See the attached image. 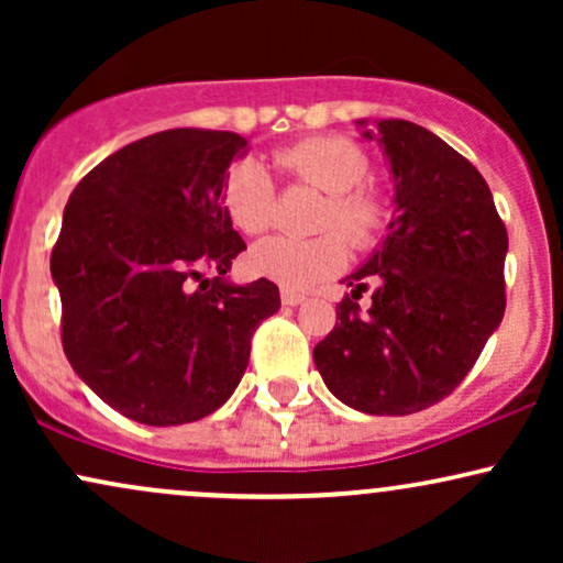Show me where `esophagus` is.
I'll return each mask as SVG.
<instances>
[{"instance_id":"obj_1","label":"esophagus","mask_w":563,"mask_h":563,"mask_svg":"<svg viewBox=\"0 0 563 563\" xmlns=\"http://www.w3.org/2000/svg\"><path fill=\"white\" fill-rule=\"evenodd\" d=\"M280 299H283V303H286V307H299V303H301L303 299H307V296L299 294V290H288V288H283Z\"/></svg>"}]
</instances>
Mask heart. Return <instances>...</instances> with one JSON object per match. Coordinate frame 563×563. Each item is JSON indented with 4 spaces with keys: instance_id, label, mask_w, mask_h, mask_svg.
<instances>
[{
    "instance_id": "heart-1",
    "label": "heart",
    "mask_w": 563,
    "mask_h": 563,
    "mask_svg": "<svg viewBox=\"0 0 563 563\" xmlns=\"http://www.w3.org/2000/svg\"><path fill=\"white\" fill-rule=\"evenodd\" d=\"M283 169L328 192L320 228L341 230L349 243L367 249L389 222V200L367 185L365 151L346 137H309L277 153ZM224 206L241 232L256 235L273 224L275 185L262 161L243 158L224 179ZM346 264V243L339 232L320 238H264L249 251L251 273L267 277L288 290H303Z\"/></svg>"
}]
</instances>
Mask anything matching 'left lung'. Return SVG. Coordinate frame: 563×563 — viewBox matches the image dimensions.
Listing matches in <instances>:
<instances>
[{
    "instance_id": "obj_1",
    "label": "left lung",
    "mask_w": 563,
    "mask_h": 563,
    "mask_svg": "<svg viewBox=\"0 0 563 563\" xmlns=\"http://www.w3.org/2000/svg\"><path fill=\"white\" fill-rule=\"evenodd\" d=\"M389 164L391 222L346 275L341 322L312 357L333 397L367 416H410L466 378L506 312L508 232L474 166L429 129L354 121ZM377 286L367 313L356 299Z\"/></svg>"
}]
</instances>
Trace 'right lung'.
<instances>
[{"label":"right lung","mask_w":563,"mask_h":563,"mask_svg":"<svg viewBox=\"0 0 563 563\" xmlns=\"http://www.w3.org/2000/svg\"><path fill=\"white\" fill-rule=\"evenodd\" d=\"M245 153L235 132L169 129L115 151L70 192L49 260L63 349L76 376L132 421L179 426L222 407L256 325L280 309L267 277H228L245 243L224 179Z\"/></svg>","instance_id":"add662e5"}]
</instances>
